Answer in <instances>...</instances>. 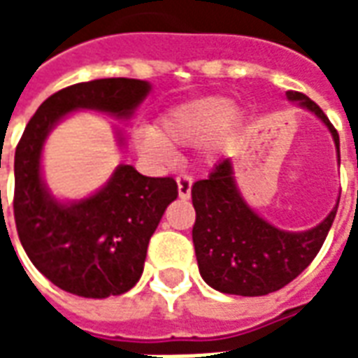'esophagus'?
<instances>
[{
  "label": "esophagus",
  "mask_w": 358,
  "mask_h": 358,
  "mask_svg": "<svg viewBox=\"0 0 358 358\" xmlns=\"http://www.w3.org/2000/svg\"><path fill=\"white\" fill-rule=\"evenodd\" d=\"M176 184H178V195L182 199H187L189 194H192V184H194V178L189 174H180L176 178Z\"/></svg>",
  "instance_id": "34e87169"
}]
</instances>
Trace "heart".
Returning a JSON list of instances; mask_svg holds the SVG:
<instances>
[{
  "label": "heart",
  "instance_id": "b5f03b06",
  "mask_svg": "<svg viewBox=\"0 0 358 358\" xmlns=\"http://www.w3.org/2000/svg\"><path fill=\"white\" fill-rule=\"evenodd\" d=\"M238 113L226 97H201L174 107L161 118V128L143 126L134 132L141 153L159 163L174 157V145H194L206 140L210 149L220 148L236 126Z\"/></svg>",
  "mask_w": 358,
  "mask_h": 358
}]
</instances>
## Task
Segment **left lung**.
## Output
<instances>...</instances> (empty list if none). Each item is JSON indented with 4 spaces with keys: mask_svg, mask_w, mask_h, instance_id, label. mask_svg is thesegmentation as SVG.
I'll return each instance as SVG.
<instances>
[{
    "mask_svg": "<svg viewBox=\"0 0 358 358\" xmlns=\"http://www.w3.org/2000/svg\"><path fill=\"white\" fill-rule=\"evenodd\" d=\"M292 101L313 110L330 128L339 153V134L324 110L301 92H287ZM195 209L194 245L203 280L222 293L255 297L278 292L299 276L318 255L338 205L308 232L278 230L241 199L230 159L215 166L207 180L192 186Z\"/></svg>",
    "mask_w": 358,
    "mask_h": 358,
    "instance_id": "left-lung-1",
    "label": "left lung"
}]
</instances>
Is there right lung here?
I'll return each instance as SVG.
<instances>
[{"label": "right lung", "mask_w": 358, "mask_h": 358, "mask_svg": "<svg viewBox=\"0 0 358 358\" xmlns=\"http://www.w3.org/2000/svg\"><path fill=\"white\" fill-rule=\"evenodd\" d=\"M149 88L136 78L73 84L38 107L19 140L13 195L17 234L32 264L65 292L94 299L128 292L140 280L149 240L178 186L171 176L151 178L120 164L97 194L61 205L48 195L40 176L43 140L74 109L130 117Z\"/></svg>", "instance_id": "add662e5"}]
</instances>
